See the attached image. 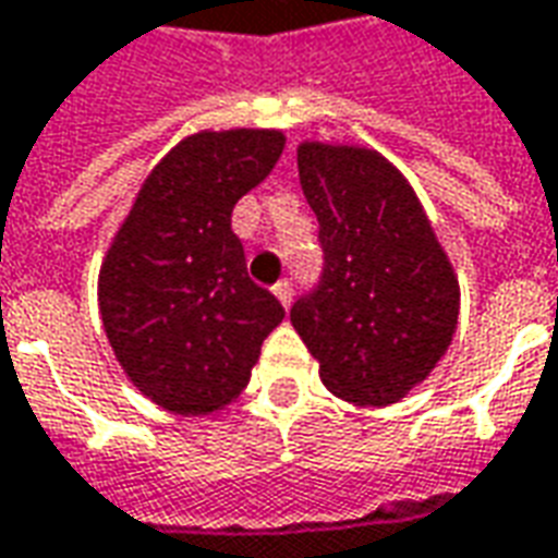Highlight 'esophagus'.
I'll use <instances>...</instances> for the list:
<instances>
[{"mask_svg": "<svg viewBox=\"0 0 558 558\" xmlns=\"http://www.w3.org/2000/svg\"><path fill=\"white\" fill-rule=\"evenodd\" d=\"M275 295H278L283 308H290V302H293V280L290 278L278 280V283H275Z\"/></svg>", "mask_w": 558, "mask_h": 558, "instance_id": "esophagus-1", "label": "esophagus"}]
</instances>
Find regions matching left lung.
Wrapping results in <instances>:
<instances>
[{"label": "left lung", "instance_id": "8db88e82", "mask_svg": "<svg viewBox=\"0 0 558 558\" xmlns=\"http://www.w3.org/2000/svg\"><path fill=\"white\" fill-rule=\"evenodd\" d=\"M324 271L290 308L320 378L354 407H390L452 344L458 278L415 192L378 151L299 146Z\"/></svg>", "mask_w": 558, "mask_h": 558}]
</instances>
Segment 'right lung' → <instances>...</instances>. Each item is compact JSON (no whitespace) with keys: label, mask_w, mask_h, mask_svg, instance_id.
<instances>
[{"label":"right lung","mask_w":558,"mask_h":558,"mask_svg":"<svg viewBox=\"0 0 558 558\" xmlns=\"http://www.w3.org/2000/svg\"><path fill=\"white\" fill-rule=\"evenodd\" d=\"M280 131L185 136L143 183L100 268L116 357L151 403L207 415L247 388L283 305L247 275L231 210L278 165Z\"/></svg>","instance_id":"add662e5"}]
</instances>
